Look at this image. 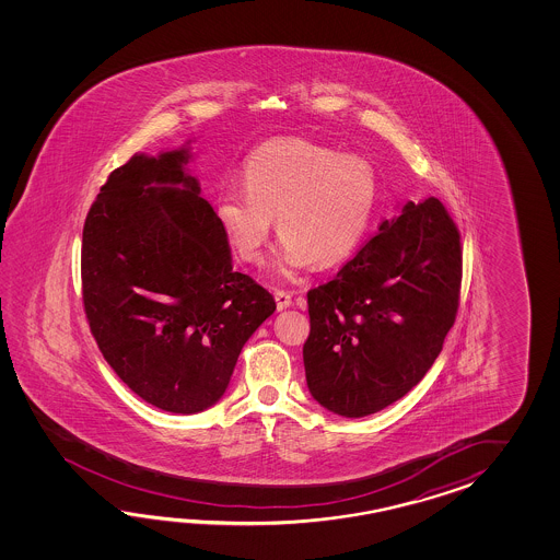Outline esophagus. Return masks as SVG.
<instances>
[{
  "instance_id": "esophagus-1",
  "label": "esophagus",
  "mask_w": 560,
  "mask_h": 560,
  "mask_svg": "<svg viewBox=\"0 0 560 560\" xmlns=\"http://www.w3.org/2000/svg\"><path fill=\"white\" fill-rule=\"evenodd\" d=\"M275 298L278 310H285L292 306V294H290V292H285V290H276Z\"/></svg>"
}]
</instances>
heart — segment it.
<instances>
[{"label":"heart","mask_w":560,"mask_h":560,"mask_svg":"<svg viewBox=\"0 0 560 560\" xmlns=\"http://www.w3.org/2000/svg\"><path fill=\"white\" fill-rule=\"evenodd\" d=\"M242 179L244 188L215 196V218L240 258L256 264L276 215L282 236L276 270L284 276L350 258L369 234L381 196L378 172L366 158L304 138L258 145Z\"/></svg>","instance_id":"heart-1"}]
</instances>
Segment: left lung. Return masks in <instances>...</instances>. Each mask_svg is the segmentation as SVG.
Listing matches in <instances>:
<instances>
[{"mask_svg":"<svg viewBox=\"0 0 560 560\" xmlns=\"http://www.w3.org/2000/svg\"><path fill=\"white\" fill-rule=\"evenodd\" d=\"M460 234L439 198L406 203L330 282L308 292L304 369L334 415L369 417L424 378L453 328Z\"/></svg>","mask_w":560,"mask_h":560,"instance_id":"left-lung-1","label":"left lung"}]
</instances>
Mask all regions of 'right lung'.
I'll list each match as a JSON object with an SVG mask.
<instances>
[{"instance_id": "obj_1", "label": "right lung", "mask_w": 560, "mask_h": 560, "mask_svg": "<svg viewBox=\"0 0 560 560\" xmlns=\"http://www.w3.org/2000/svg\"><path fill=\"white\" fill-rule=\"evenodd\" d=\"M190 150L133 154L85 215L82 298L100 352L148 405L194 415L226 393L272 294L234 272Z\"/></svg>"}]
</instances>
